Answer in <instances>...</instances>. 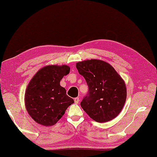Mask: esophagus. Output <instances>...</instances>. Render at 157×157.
Returning <instances> with one entry per match:
<instances>
[{"instance_id":"obj_1","label":"esophagus","mask_w":157,"mask_h":157,"mask_svg":"<svg viewBox=\"0 0 157 157\" xmlns=\"http://www.w3.org/2000/svg\"><path fill=\"white\" fill-rule=\"evenodd\" d=\"M74 101H75V104H78L79 102V98H78V97L75 98L74 99Z\"/></svg>"}]
</instances>
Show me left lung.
I'll return each instance as SVG.
<instances>
[{
    "label": "left lung",
    "instance_id": "1",
    "mask_svg": "<svg viewBox=\"0 0 157 157\" xmlns=\"http://www.w3.org/2000/svg\"><path fill=\"white\" fill-rule=\"evenodd\" d=\"M76 68L89 88L80 103L84 111L98 123L115 118L127 97L125 84L121 76L108 63L98 59L77 63Z\"/></svg>",
    "mask_w": 157,
    "mask_h": 157
}]
</instances>
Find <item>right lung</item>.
<instances>
[{
  "label": "right lung",
  "mask_w": 157,
  "mask_h": 157,
  "mask_svg": "<svg viewBox=\"0 0 157 157\" xmlns=\"http://www.w3.org/2000/svg\"><path fill=\"white\" fill-rule=\"evenodd\" d=\"M70 71L67 65H48L40 69L29 82L25 93V105L36 122L44 126L55 125L74 102L60 86Z\"/></svg>",
  "instance_id": "obj_1"
}]
</instances>
